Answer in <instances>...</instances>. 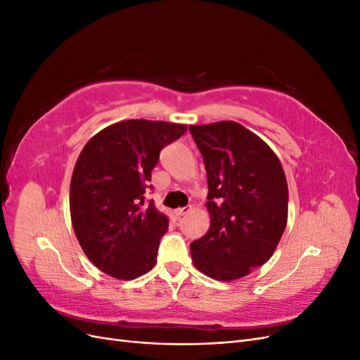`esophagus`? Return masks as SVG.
<instances>
[{"instance_id": "34e87169", "label": "esophagus", "mask_w": 360, "mask_h": 360, "mask_svg": "<svg viewBox=\"0 0 360 360\" xmlns=\"http://www.w3.org/2000/svg\"><path fill=\"white\" fill-rule=\"evenodd\" d=\"M191 209H192L191 205H188V207H181V209H177V210H176V214H177V216H183V214L189 213V212H191Z\"/></svg>"}]
</instances>
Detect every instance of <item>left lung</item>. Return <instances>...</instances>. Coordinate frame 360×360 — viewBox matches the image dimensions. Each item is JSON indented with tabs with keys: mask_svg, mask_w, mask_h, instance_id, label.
<instances>
[{
	"mask_svg": "<svg viewBox=\"0 0 360 360\" xmlns=\"http://www.w3.org/2000/svg\"><path fill=\"white\" fill-rule=\"evenodd\" d=\"M207 172L210 228L192 263L216 281L240 279L274 255L287 226L288 186L275 151L236 122L189 126Z\"/></svg>",
	"mask_w": 360,
	"mask_h": 360,
	"instance_id": "obj_1",
	"label": "left lung"
}]
</instances>
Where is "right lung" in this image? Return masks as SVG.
Segmentation results:
<instances>
[{
  "mask_svg": "<svg viewBox=\"0 0 360 360\" xmlns=\"http://www.w3.org/2000/svg\"><path fill=\"white\" fill-rule=\"evenodd\" d=\"M186 124L123 120L82 148L70 181V217L91 263L117 279H135L156 264L168 217L144 193L160 150Z\"/></svg>",
  "mask_w": 360,
  "mask_h": 360,
  "instance_id": "add662e5",
  "label": "right lung"
}]
</instances>
